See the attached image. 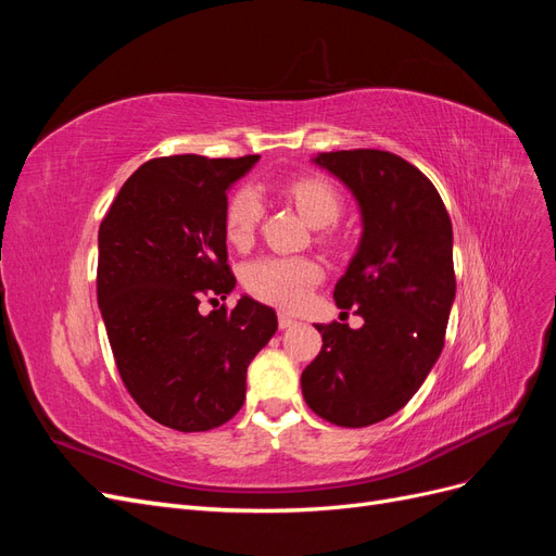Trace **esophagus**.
<instances>
[{
    "label": "esophagus",
    "instance_id": "obj_1",
    "mask_svg": "<svg viewBox=\"0 0 556 556\" xmlns=\"http://www.w3.org/2000/svg\"><path fill=\"white\" fill-rule=\"evenodd\" d=\"M296 323V319L292 317V315H288V313H278V325H280V329H288V327H292Z\"/></svg>",
    "mask_w": 556,
    "mask_h": 556
}]
</instances>
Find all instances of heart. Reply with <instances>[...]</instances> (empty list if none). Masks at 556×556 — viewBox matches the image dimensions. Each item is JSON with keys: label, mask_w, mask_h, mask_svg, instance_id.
I'll return each mask as SVG.
<instances>
[{"label": "heart", "mask_w": 556, "mask_h": 556, "mask_svg": "<svg viewBox=\"0 0 556 556\" xmlns=\"http://www.w3.org/2000/svg\"><path fill=\"white\" fill-rule=\"evenodd\" d=\"M285 197L299 208V213L315 227L336 223L343 211L339 190L325 178L301 176L285 185ZM264 204L252 185H241L227 201L225 233L229 243L245 248L255 239L262 220ZM323 264L311 257H260L250 262L243 271L245 290L266 304L278 308H299L308 299L311 290L323 280Z\"/></svg>", "instance_id": "heart-1"}]
</instances>
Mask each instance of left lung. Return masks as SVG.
Returning <instances> with one entry per match:
<instances>
[{"mask_svg":"<svg viewBox=\"0 0 556 556\" xmlns=\"http://www.w3.org/2000/svg\"><path fill=\"white\" fill-rule=\"evenodd\" d=\"M315 164L355 194L362 241L336 282V306L359 329L315 325L323 350L301 374L308 408L359 429L401 410L439 359L454 301L452 223L433 182L387 150H336Z\"/></svg>","mask_w":556,"mask_h":556,"instance_id":"left-lung-1","label":"left lung"}]
</instances>
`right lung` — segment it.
<instances>
[{
    "mask_svg": "<svg viewBox=\"0 0 556 556\" xmlns=\"http://www.w3.org/2000/svg\"><path fill=\"white\" fill-rule=\"evenodd\" d=\"M260 155L155 157L141 164L99 225L97 301L115 366L155 422L208 431L237 415L245 374L278 329L276 311L241 296L227 264L231 182ZM204 298L214 311L204 316Z\"/></svg>",
    "mask_w": 556,
    "mask_h": 556,
    "instance_id": "add662e5",
    "label": "right lung"
}]
</instances>
